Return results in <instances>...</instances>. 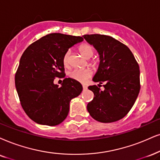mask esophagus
<instances>
[{"mask_svg":"<svg viewBox=\"0 0 160 160\" xmlns=\"http://www.w3.org/2000/svg\"><path fill=\"white\" fill-rule=\"evenodd\" d=\"M82 89H83V90L87 89V86H86V85H82Z\"/></svg>","mask_w":160,"mask_h":160,"instance_id":"esophagus-1","label":"esophagus"}]
</instances>
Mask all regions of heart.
Returning <instances> with one entry per match:
<instances>
[{
  "instance_id": "1",
  "label": "heart",
  "mask_w": 160,
  "mask_h": 160,
  "mask_svg": "<svg viewBox=\"0 0 160 160\" xmlns=\"http://www.w3.org/2000/svg\"><path fill=\"white\" fill-rule=\"evenodd\" d=\"M79 52L80 54L84 57L85 58H92L93 54H94V50L92 46L89 44L83 43L82 45L79 46ZM69 58H70V50H68L67 52L64 54L63 58H62V62L66 66H68L69 64ZM92 70L91 68H84V69H79V68H76V69L72 70L70 72L69 76L70 78L73 80H76V81L80 82H86L88 79H89L92 76Z\"/></svg>"
}]
</instances>
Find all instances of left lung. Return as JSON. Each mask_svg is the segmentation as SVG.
<instances>
[{"instance_id":"1","label":"left lung","mask_w":160,"mask_h":160,"mask_svg":"<svg viewBox=\"0 0 160 160\" xmlns=\"http://www.w3.org/2000/svg\"><path fill=\"white\" fill-rule=\"evenodd\" d=\"M85 40L94 46L100 54V62L93 81L104 83L88 86L94 99L87 109L94 120L113 122L123 118L134 106L140 90L139 66L127 46L110 36L85 35Z\"/></svg>"}]
</instances>
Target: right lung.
Wrapping results in <instances>:
<instances>
[{
  "instance_id": "add662e5",
  "label": "right lung",
  "mask_w": 160,
  "mask_h": 160,
  "mask_svg": "<svg viewBox=\"0 0 160 160\" xmlns=\"http://www.w3.org/2000/svg\"><path fill=\"white\" fill-rule=\"evenodd\" d=\"M82 37L52 33L28 46L20 60L15 82L21 106L38 124L54 126L66 118L72 99L82 91L80 82L66 78L62 58ZM55 77L63 78L60 88Z\"/></svg>"
}]
</instances>
